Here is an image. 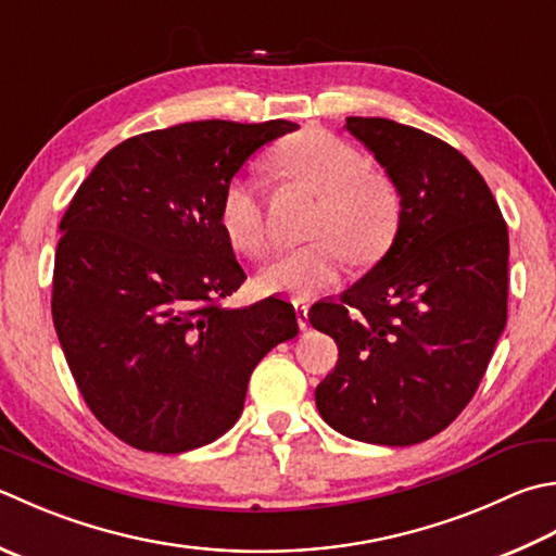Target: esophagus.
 I'll list each match as a JSON object with an SVG mask.
<instances>
[{
	"label": "esophagus",
	"instance_id": "1",
	"mask_svg": "<svg viewBox=\"0 0 556 556\" xmlns=\"http://www.w3.org/2000/svg\"><path fill=\"white\" fill-rule=\"evenodd\" d=\"M293 311H296L299 328L306 330V328H308V306H306V303H303V301H296V303H293Z\"/></svg>",
	"mask_w": 556,
	"mask_h": 556
}]
</instances>
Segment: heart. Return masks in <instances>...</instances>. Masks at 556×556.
I'll list each match as a JSON object with an SVG mask.
<instances>
[{"instance_id": "b5f03b06", "label": "heart", "mask_w": 556, "mask_h": 556, "mask_svg": "<svg viewBox=\"0 0 556 556\" xmlns=\"http://www.w3.org/2000/svg\"><path fill=\"white\" fill-rule=\"evenodd\" d=\"M277 163L320 194L311 228L318 241L285 250L260 269L257 287L265 293L313 296L340 281L346 253L371 260L393 241L400 194L388 178L368 170L366 156L350 141L311 129L287 141L277 151ZM219 219L228 243L241 253L263 255L269 248L265 185L255 173L241 170L226 182Z\"/></svg>"}]
</instances>
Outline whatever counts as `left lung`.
<instances>
[{
    "label": "left lung",
    "mask_w": 556,
    "mask_h": 556,
    "mask_svg": "<svg viewBox=\"0 0 556 556\" xmlns=\"http://www.w3.org/2000/svg\"><path fill=\"white\" fill-rule=\"evenodd\" d=\"M400 194L393 245L340 301L308 313L340 350L315 388L344 437L412 445L460 415L506 328L508 228L458 149L386 117H346Z\"/></svg>",
    "instance_id": "left-lung-1"
}]
</instances>
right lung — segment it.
I'll list each match as a JSON object with an SVG mask.
<instances>
[{
	"label": "right lung",
	"mask_w": 556,
	"mask_h": 556,
	"mask_svg": "<svg viewBox=\"0 0 556 556\" xmlns=\"http://www.w3.org/2000/svg\"><path fill=\"white\" fill-rule=\"evenodd\" d=\"M296 127L200 119L129 137L64 212L54 330L86 405L132 448L170 455L224 437L260 358L299 334L281 299L222 306L245 271L219 219L226 182Z\"/></svg>",
	"instance_id": "1"
}]
</instances>
